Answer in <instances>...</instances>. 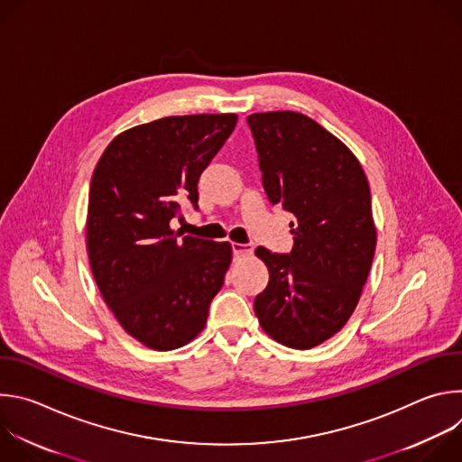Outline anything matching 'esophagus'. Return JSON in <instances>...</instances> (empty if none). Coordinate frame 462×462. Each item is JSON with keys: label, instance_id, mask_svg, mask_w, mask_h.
I'll list each match as a JSON object with an SVG mask.
<instances>
[{"label": "esophagus", "instance_id": "obj_1", "mask_svg": "<svg viewBox=\"0 0 462 462\" xmlns=\"http://www.w3.org/2000/svg\"><path fill=\"white\" fill-rule=\"evenodd\" d=\"M232 252H234V255H236V257L250 255V254H252V246L243 245V243H232Z\"/></svg>", "mask_w": 462, "mask_h": 462}]
</instances>
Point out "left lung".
<instances>
[{
	"mask_svg": "<svg viewBox=\"0 0 462 462\" xmlns=\"http://www.w3.org/2000/svg\"><path fill=\"white\" fill-rule=\"evenodd\" d=\"M246 122L269 201L294 216L291 254L255 248L269 285L254 310L271 338L310 349L347 323L369 276L376 246L369 182L353 152L301 113H254Z\"/></svg>",
	"mask_w": 462,
	"mask_h": 462,
	"instance_id": "obj_1",
	"label": "left lung"
}]
</instances>
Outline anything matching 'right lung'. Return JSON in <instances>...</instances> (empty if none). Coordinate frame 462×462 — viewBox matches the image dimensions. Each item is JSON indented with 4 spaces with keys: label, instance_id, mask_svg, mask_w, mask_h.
<instances>
[{
    "label": "right lung",
    "instance_id": "add662e5",
    "mask_svg": "<svg viewBox=\"0 0 462 462\" xmlns=\"http://www.w3.org/2000/svg\"><path fill=\"white\" fill-rule=\"evenodd\" d=\"M237 115L164 116L116 135L93 171L88 254L98 291L124 331L155 351L199 335L225 283L232 245L175 232L180 203L197 208V182Z\"/></svg>",
    "mask_w": 462,
    "mask_h": 462
}]
</instances>
